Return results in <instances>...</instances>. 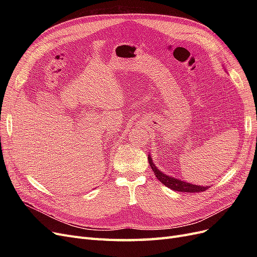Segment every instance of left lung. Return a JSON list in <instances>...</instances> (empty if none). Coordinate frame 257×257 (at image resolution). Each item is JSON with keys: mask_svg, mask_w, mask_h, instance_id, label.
<instances>
[{"mask_svg": "<svg viewBox=\"0 0 257 257\" xmlns=\"http://www.w3.org/2000/svg\"><path fill=\"white\" fill-rule=\"evenodd\" d=\"M148 160H149V164L153 170L155 177L158 178V180L164 185H166L169 189H172L174 191H178V192H189V193H199V192H204L209 189V186H199V185H195V184H191V183L179 180V179H175V178H172L169 176H166L165 174H163L157 167H155V165L152 162V159L150 158V155H149V158H148Z\"/></svg>", "mask_w": 257, "mask_h": 257, "instance_id": "left-lung-1", "label": "left lung"}]
</instances>
